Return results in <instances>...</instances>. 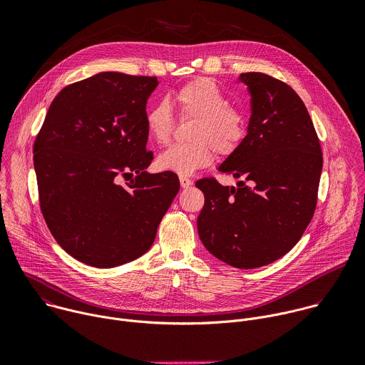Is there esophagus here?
<instances>
[{"mask_svg":"<svg viewBox=\"0 0 365 365\" xmlns=\"http://www.w3.org/2000/svg\"><path fill=\"white\" fill-rule=\"evenodd\" d=\"M180 186L183 187V189H187L189 186H192V179H189V178H186V176H180Z\"/></svg>","mask_w":365,"mask_h":365,"instance_id":"1","label":"esophagus"}]
</instances>
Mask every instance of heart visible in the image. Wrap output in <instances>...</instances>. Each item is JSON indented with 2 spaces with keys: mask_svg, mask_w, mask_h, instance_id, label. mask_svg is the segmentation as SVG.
Segmentation results:
<instances>
[{
  "mask_svg": "<svg viewBox=\"0 0 365 365\" xmlns=\"http://www.w3.org/2000/svg\"><path fill=\"white\" fill-rule=\"evenodd\" d=\"M173 99L182 118H193L189 143L170 145L163 151L158 165L160 169L187 176L197 169L210 166L215 153L228 158L247 135V117L242 110L231 106L228 96L211 79L197 78L180 86ZM148 135L158 143L170 141L175 117L166 99L154 102L145 113Z\"/></svg>",
  "mask_w": 365,
  "mask_h": 365,
  "instance_id": "1",
  "label": "heart"
}]
</instances>
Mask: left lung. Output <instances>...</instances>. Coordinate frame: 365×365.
Masks as SVG:
<instances>
[{"instance_id":"1","label":"left lung","mask_w":365,"mask_h":365,"mask_svg":"<svg viewBox=\"0 0 365 365\" xmlns=\"http://www.w3.org/2000/svg\"><path fill=\"white\" fill-rule=\"evenodd\" d=\"M251 118L241 145L220 166L238 187L215 178L195 185L205 205L197 217L202 244L237 269L267 266L289 252L314 218L322 150L300 96L259 72L241 73Z\"/></svg>"}]
</instances>
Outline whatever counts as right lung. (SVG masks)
<instances>
[{
	"label": "right lung",
	"instance_id": "obj_1",
	"mask_svg": "<svg viewBox=\"0 0 365 365\" xmlns=\"http://www.w3.org/2000/svg\"><path fill=\"white\" fill-rule=\"evenodd\" d=\"M158 85L155 76L120 72L71 83L36 137L43 218L58 244L88 266L115 267L143 255L179 192L176 173L145 172L153 160L145 103Z\"/></svg>",
	"mask_w": 365,
	"mask_h": 365
}]
</instances>
